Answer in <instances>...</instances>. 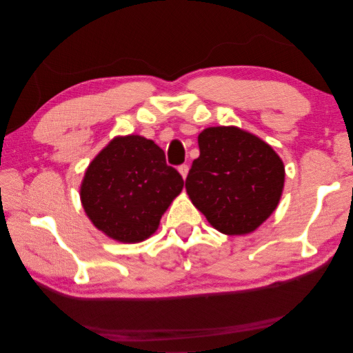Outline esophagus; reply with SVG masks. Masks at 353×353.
I'll return each instance as SVG.
<instances>
[{
    "label": "esophagus",
    "instance_id": "obj_1",
    "mask_svg": "<svg viewBox=\"0 0 353 353\" xmlns=\"http://www.w3.org/2000/svg\"><path fill=\"white\" fill-rule=\"evenodd\" d=\"M178 172H180V175L183 176V180H186V176H188V173H189V165L188 164L180 165V167H178Z\"/></svg>",
    "mask_w": 353,
    "mask_h": 353
}]
</instances>
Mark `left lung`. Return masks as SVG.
I'll return each instance as SVG.
<instances>
[{
    "label": "left lung",
    "instance_id": "8db88e82",
    "mask_svg": "<svg viewBox=\"0 0 353 353\" xmlns=\"http://www.w3.org/2000/svg\"><path fill=\"white\" fill-rule=\"evenodd\" d=\"M199 147L186 178L190 201L221 234L256 231L281 201L285 167L279 154L236 125L205 128Z\"/></svg>",
    "mask_w": 353,
    "mask_h": 353
}]
</instances>
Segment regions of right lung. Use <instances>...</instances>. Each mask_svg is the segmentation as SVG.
<instances>
[{"mask_svg":"<svg viewBox=\"0 0 353 353\" xmlns=\"http://www.w3.org/2000/svg\"><path fill=\"white\" fill-rule=\"evenodd\" d=\"M183 178L164 152L139 134L116 136L86 167L80 201L99 231L121 243L153 236L183 190Z\"/></svg>","mask_w":353,"mask_h":353,"instance_id":"right-lung-1","label":"right lung"}]
</instances>
